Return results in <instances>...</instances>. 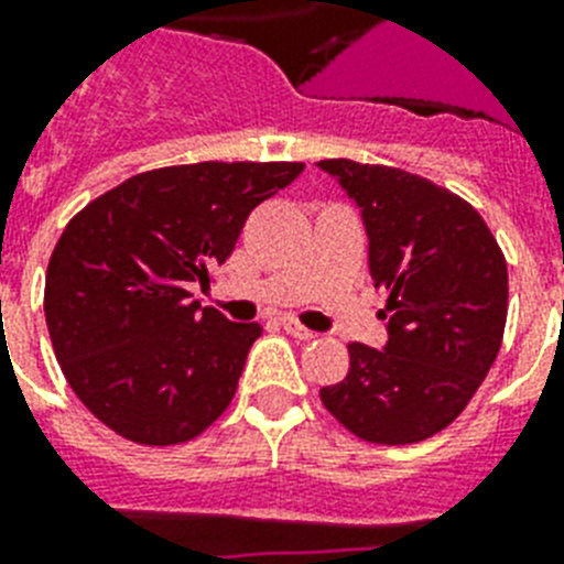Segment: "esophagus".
Returning a JSON list of instances; mask_svg holds the SVG:
<instances>
[{"instance_id":"1","label":"esophagus","mask_w":564,"mask_h":564,"mask_svg":"<svg viewBox=\"0 0 564 564\" xmlns=\"http://www.w3.org/2000/svg\"><path fill=\"white\" fill-rule=\"evenodd\" d=\"M283 329H286V333H290V336L301 338V341H310V338H315L313 329H306L304 324H297L295 318H283Z\"/></svg>"}]
</instances>
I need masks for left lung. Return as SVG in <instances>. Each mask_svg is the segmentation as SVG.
<instances>
[{"label": "left lung", "mask_w": 564, "mask_h": 564, "mask_svg": "<svg viewBox=\"0 0 564 564\" xmlns=\"http://www.w3.org/2000/svg\"><path fill=\"white\" fill-rule=\"evenodd\" d=\"M359 205L370 278L388 292V345H347L350 370L322 402L386 446L443 432L492 368L507 324V260L473 205L386 164L324 159Z\"/></svg>", "instance_id": "obj_1"}]
</instances>
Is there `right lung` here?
<instances>
[{
	"label": "right lung",
	"mask_w": 564,
	"mask_h": 564,
	"mask_svg": "<svg viewBox=\"0 0 564 564\" xmlns=\"http://www.w3.org/2000/svg\"><path fill=\"white\" fill-rule=\"evenodd\" d=\"M301 162H199L139 173L86 205L45 272V324L63 377L132 443L203 434L237 391L260 324L194 301L235 251L246 217Z\"/></svg>",
	"instance_id": "1"
}]
</instances>
